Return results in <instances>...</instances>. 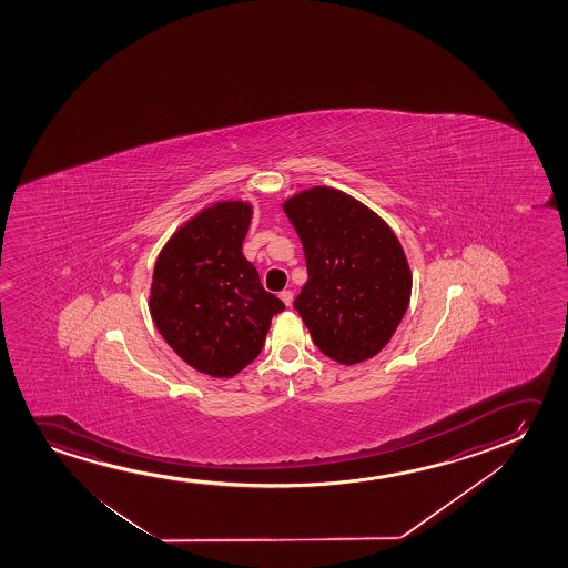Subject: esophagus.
<instances>
[{"mask_svg": "<svg viewBox=\"0 0 568 568\" xmlns=\"http://www.w3.org/2000/svg\"><path fill=\"white\" fill-rule=\"evenodd\" d=\"M280 298L285 303V306L293 304V291H281Z\"/></svg>", "mask_w": 568, "mask_h": 568, "instance_id": "esophagus-1", "label": "esophagus"}]
</instances>
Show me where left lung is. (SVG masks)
I'll return each mask as SVG.
<instances>
[{"label": "left lung", "mask_w": 568, "mask_h": 568, "mask_svg": "<svg viewBox=\"0 0 568 568\" xmlns=\"http://www.w3.org/2000/svg\"><path fill=\"white\" fill-rule=\"evenodd\" d=\"M283 211L303 242L308 281L295 308L312 339L342 365L378 355L412 298V270L396 233L335 187L303 190Z\"/></svg>", "instance_id": "8db88e82"}]
</instances>
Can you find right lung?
<instances>
[{
    "label": "right lung",
    "instance_id": "obj_1",
    "mask_svg": "<svg viewBox=\"0 0 568 568\" xmlns=\"http://www.w3.org/2000/svg\"><path fill=\"white\" fill-rule=\"evenodd\" d=\"M252 203L213 202L187 219L156 257L149 312L186 365L231 378L260 355L285 304L242 254Z\"/></svg>",
    "mask_w": 568,
    "mask_h": 568
}]
</instances>
